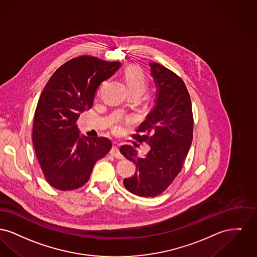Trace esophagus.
Listing matches in <instances>:
<instances>
[{
  "label": "esophagus",
  "instance_id": "1",
  "mask_svg": "<svg viewBox=\"0 0 257 257\" xmlns=\"http://www.w3.org/2000/svg\"><path fill=\"white\" fill-rule=\"evenodd\" d=\"M110 154L113 156V157H115L116 159H119V160H122V155L120 153V150H119V147L117 146V145H114L112 149H111V151H110Z\"/></svg>",
  "mask_w": 257,
  "mask_h": 257
}]
</instances>
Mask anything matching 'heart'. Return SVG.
Masks as SVG:
<instances>
[{
	"label": "heart",
	"mask_w": 257,
	"mask_h": 257,
	"mask_svg": "<svg viewBox=\"0 0 257 257\" xmlns=\"http://www.w3.org/2000/svg\"><path fill=\"white\" fill-rule=\"evenodd\" d=\"M123 78L131 95L137 94L141 95L146 90L148 82L142 69L136 66H131L124 69ZM120 127L116 126L115 131H119Z\"/></svg>",
	"instance_id": "heart-1"
}]
</instances>
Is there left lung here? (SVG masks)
Returning <instances> with one entry per match:
<instances>
[{
    "mask_svg": "<svg viewBox=\"0 0 257 257\" xmlns=\"http://www.w3.org/2000/svg\"><path fill=\"white\" fill-rule=\"evenodd\" d=\"M149 65L157 88L155 105L135 138L146 142L150 151L141 156L130 145L120 148L136 167L135 175L123 179V186L142 197H155L171 185L183 167L193 135L191 101L185 83L162 65Z\"/></svg>",
    "mask_w": 257,
    "mask_h": 257,
    "instance_id": "obj_1",
    "label": "left lung"
}]
</instances>
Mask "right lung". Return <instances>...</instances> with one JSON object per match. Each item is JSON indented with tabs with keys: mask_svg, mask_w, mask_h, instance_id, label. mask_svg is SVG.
Listing matches in <instances>:
<instances>
[{
	"mask_svg": "<svg viewBox=\"0 0 257 257\" xmlns=\"http://www.w3.org/2000/svg\"><path fill=\"white\" fill-rule=\"evenodd\" d=\"M121 67L80 56L58 68L45 85L35 112L33 143L47 182L60 190L84 186L95 162L112 147L106 137L80 135L76 122L93 106L99 85Z\"/></svg>",
	"mask_w": 257,
	"mask_h": 257,
	"instance_id": "1",
	"label": "right lung"
}]
</instances>
